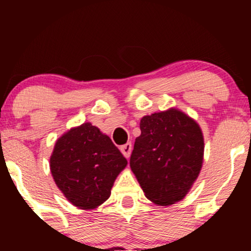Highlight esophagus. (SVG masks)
<instances>
[{"mask_svg": "<svg viewBox=\"0 0 251 251\" xmlns=\"http://www.w3.org/2000/svg\"><path fill=\"white\" fill-rule=\"evenodd\" d=\"M120 151H122V153L125 155L126 158H128L129 154H131V151H132V144L131 143L124 144L123 146H120Z\"/></svg>", "mask_w": 251, "mask_h": 251, "instance_id": "obj_1", "label": "esophagus"}]
</instances>
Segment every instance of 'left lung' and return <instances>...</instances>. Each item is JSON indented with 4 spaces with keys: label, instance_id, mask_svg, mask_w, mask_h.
<instances>
[{
    "label": "left lung",
    "instance_id": "obj_1",
    "mask_svg": "<svg viewBox=\"0 0 251 251\" xmlns=\"http://www.w3.org/2000/svg\"><path fill=\"white\" fill-rule=\"evenodd\" d=\"M129 166L146 198L168 206L183 200L200 176L203 132L197 122L171 107L140 120Z\"/></svg>",
    "mask_w": 251,
    "mask_h": 251
}]
</instances>
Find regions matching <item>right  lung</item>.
<instances>
[{"label": "right lung", "instance_id": "right-lung-1", "mask_svg": "<svg viewBox=\"0 0 251 251\" xmlns=\"http://www.w3.org/2000/svg\"><path fill=\"white\" fill-rule=\"evenodd\" d=\"M126 165L127 160L111 138L91 123L65 132L50 160L56 186L82 210L96 209L108 200L114 180Z\"/></svg>", "mask_w": 251, "mask_h": 251}]
</instances>
